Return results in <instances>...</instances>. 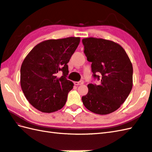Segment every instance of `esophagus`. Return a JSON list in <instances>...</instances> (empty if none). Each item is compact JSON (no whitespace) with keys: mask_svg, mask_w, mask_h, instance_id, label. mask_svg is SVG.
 Wrapping results in <instances>:
<instances>
[{"mask_svg":"<svg viewBox=\"0 0 152 152\" xmlns=\"http://www.w3.org/2000/svg\"><path fill=\"white\" fill-rule=\"evenodd\" d=\"M74 84L76 86H79V85H83V80H80L79 82H74Z\"/></svg>","mask_w":152,"mask_h":152,"instance_id":"1","label":"esophagus"}]
</instances>
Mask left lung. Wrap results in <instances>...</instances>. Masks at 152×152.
Wrapping results in <instances>:
<instances>
[{"label":"left lung","instance_id":"1","mask_svg":"<svg viewBox=\"0 0 152 152\" xmlns=\"http://www.w3.org/2000/svg\"><path fill=\"white\" fill-rule=\"evenodd\" d=\"M82 43L87 59L91 62L93 78L101 80L99 85H88L83 104L95 114H110L120 107L131 91L133 65L124 48L114 42L89 37L83 38Z\"/></svg>","mask_w":152,"mask_h":152}]
</instances>
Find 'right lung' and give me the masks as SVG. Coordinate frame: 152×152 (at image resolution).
I'll return each instance as SVG.
<instances>
[{"label":"right lung","mask_w":152,"mask_h":152,"mask_svg":"<svg viewBox=\"0 0 152 152\" xmlns=\"http://www.w3.org/2000/svg\"><path fill=\"white\" fill-rule=\"evenodd\" d=\"M80 37L48 40L35 46L21 66L22 91L30 104L39 111L51 113L65 104L74 83L66 79L67 63L80 44ZM61 71L59 78L56 74Z\"/></svg>","instance_id":"1"}]
</instances>
